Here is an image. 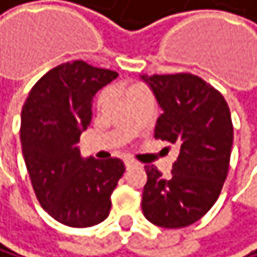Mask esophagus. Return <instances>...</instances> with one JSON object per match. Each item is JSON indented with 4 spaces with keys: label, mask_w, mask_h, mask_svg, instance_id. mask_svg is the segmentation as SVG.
I'll use <instances>...</instances> for the list:
<instances>
[{
    "label": "esophagus",
    "mask_w": 257,
    "mask_h": 257,
    "mask_svg": "<svg viewBox=\"0 0 257 257\" xmlns=\"http://www.w3.org/2000/svg\"><path fill=\"white\" fill-rule=\"evenodd\" d=\"M124 165H126V168H133V166H137V162L136 160H126Z\"/></svg>",
    "instance_id": "obj_1"
}]
</instances>
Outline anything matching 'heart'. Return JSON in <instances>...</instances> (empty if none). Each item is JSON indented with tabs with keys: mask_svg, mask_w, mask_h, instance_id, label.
I'll list each match as a JSON object with an SVG mask.
<instances>
[{
	"mask_svg": "<svg viewBox=\"0 0 257 257\" xmlns=\"http://www.w3.org/2000/svg\"><path fill=\"white\" fill-rule=\"evenodd\" d=\"M142 89H145L143 86H140V84H130V86H126V95L130 97V95H133L134 92H137V91H142ZM104 101H106V92H100L98 95H97V98H95V107H101L103 104H104Z\"/></svg>",
	"mask_w": 257,
	"mask_h": 257,
	"instance_id": "obj_1",
	"label": "heart"
}]
</instances>
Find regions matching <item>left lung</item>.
<instances>
[{
	"label": "left lung",
	"instance_id": "obj_1",
	"mask_svg": "<svg viewBox=\"0 0 257 257\" xmlns=\"http://www.w3.org/2000/svg\"><path fill=\"white\" fill-rule=\"evenodd\" d=\"M142 78L163 109L154 137L179 148L171 176L145 166L142 210L154 225L182 228L208 213L222 191L233 146L230 107L216 87L188 72Z\"/></svg>",
	"mask_w": 257,
	"mask_h": 257
}]
</instances>
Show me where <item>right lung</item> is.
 Segmentation results:
<instances>
[{
  "mask_svg": "<svg viewBox=\"0 0 257 257\" xmlns=\"http://www.w3.org/2000/svg\"><path fill=\"white\" fill-rule=\"evenodd\" d=\"M117 75L83 60L63 63L34 84L21 111V148L35 196L55 220L74 228L109 216L124 173L120 159L83 160L77 148L92 120V97Z\"/></svg>",
  "mask_w": 257,
  "mask_h": 257,
  "instance_id": "add662e5",
  "label": "right lung"
}]
</instances>
